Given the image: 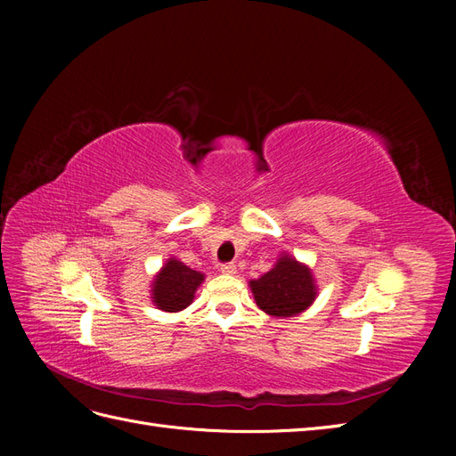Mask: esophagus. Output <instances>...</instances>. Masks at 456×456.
Returning <instances> with one entry per match:
<instances>
[{
	"label": "esophagus",
	"instance_id": "34e87169",
	"mask_svg": "<svg viewBox=\"0 0 456 456\" xmlns=\"http://www.w3.org/2000/svg\"><path fill=\"white\" fill-rule=\"evenodd\" d=\"M220 272L226 273V275H233L238 272V268H236V265H233V262H226V265H220Z\"/></svg>",
	"mask_w": 456,
	"mask_h": 456
}]
</instances>
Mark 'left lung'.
I'll use <instances>...</instances> for the list:
<instances>
[{"label":"left lung","mask_w":456,"mask_h":456,"mask_svg":"<svg viewBox=\"0 0 456 456\" xmlns=\"http://www.w3.org/2000/svg\"><path fill=\"white\" fill-rule=\"evenodd\" d=\"M256 306L273 317H293L308 310L317 297L314 272L305 262L281 253L258 280L249 281Z\"/></svg>","instance_id":"1"}]
</instances>
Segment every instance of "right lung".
<instances>
[{
  "label": "right lung",
  "instance_id": "add662e5",
  "mask_svg": "<svg viewBox=\"0 0 456 456\" xmlns=\"http://www.w3.org/2000/svg\"><path fill=\"white\" fill-rule=\"evenodd\" d=\"M205 273L188 268L184 262L171 256L154 275L150 285L151 305L163 312H181L191 305Z\"/></svg>",
  "mask_w": 456,
  "mask_h": 456
}]
</instances>
